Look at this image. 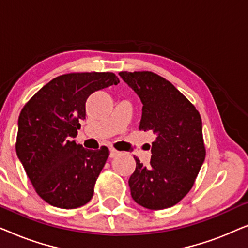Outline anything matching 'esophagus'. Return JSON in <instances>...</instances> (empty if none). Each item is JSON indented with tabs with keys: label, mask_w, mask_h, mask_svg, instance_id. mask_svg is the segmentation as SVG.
Masks as SVG:
<instances>
[{
	"label": "esophagus",
	"mask_w": 248,
	"mask_h": 248,
	"mask_svg": "<svg viewBox=\"0 0 248 248\" xmlns=\"http://www.w3.org/2000/svg\"><path fill=\"white\" fill-rule=\"evenodd\" d=\"M121 152L120 151H117L116 149H114V148H110V158H114V157H117L118 155H120Z\"/></svg>",
	"instance_id": "1"
}]
</instances>
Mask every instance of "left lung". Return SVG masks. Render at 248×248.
<instances>
[{
    "label": "left lung",
    "instance_id": "left-lung-1",
    "mask_svg": "<svg viewBox=\"0 0 248 248\" xmlns=\"http://www.w3.org/2000/svg\"><path fill=\"white\" fill-rule=\"evenodd\" d=\"M118 74L143 104L139 128L157 135L148 167L134 157L137 167L128 179L131 195L143 208H170L191 191L204 161L201 116L165 78L150 71Z\"/></svg>",
    "mask_w": 248,
    "mask_h": 248
}]
</instances>
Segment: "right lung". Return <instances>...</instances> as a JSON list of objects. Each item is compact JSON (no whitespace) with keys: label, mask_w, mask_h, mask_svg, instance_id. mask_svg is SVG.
Segmentation results:
<instances>
[{"label":"right lung","mask_w":248,"mask_h":248,"mask_svg":"<svg viewBox=\"0 0 248 248\" xmlns=\"http://www.w3.org/2000/svg\"><path fill=\"white\" fill-rule=\"evenodd\" d=\"M113 72H76L54 78L23 106L16 151L40 198L61 209L88 203L109 155L103 145L88 150L72 140L94 91L117 84Z\"/></svg>","instance_id":"obj_1"}]
</instances>
